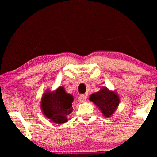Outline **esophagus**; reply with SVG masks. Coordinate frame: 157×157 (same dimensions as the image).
<instances>
[{
	"label": "esophagus",
	"instance_id": "34e87169",
	"mask_svg": "<svg viewBox=\"0 0 157 157\" xmlns=\"http://www.w3.org/2000/svg\"><path fill=\"white\" fill-rule=\"evenodd\" d=\"M86 98L87 96L84 95V94H81V95L78 96V101L81 103L85 102L86 100Z\"/></svg>",
	"mask_w": 157,
	"mask_h": 157
}]
</instances>
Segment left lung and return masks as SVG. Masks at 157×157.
<instances>
[{"label":"left lung","mask_w":157,"mask_h":157,"mask_svg":"<svg viewBox=\"0 0 157 157\" xmlns=\"http://www.w3.org/2000/svg\"><path fill=\"white\" fill-rule=\"evenodd\" d=\"M106 117H111L119 106V98L116 93L103 88L100 91L92 94L89 98Z\"/></svg>","instance_id":"1"}]
</instances>
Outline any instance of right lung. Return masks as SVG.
I'll return each mask as SVG.
<instances>
[{"label":"right lung","mask_w":157,"mask_h":157,"mask_svg":"<svg viewBox=\"0 0 157 157\" xmlns=\"http://www.w3.org/2000/svg\"><path fill=\"white\" fill-rule=\"evenodd\" d=\"M71 94H66L63 87H59L54 93L46 92L43 96L41 109L45 116L55 123L62 124L67 121V117L72 112Z\"/></svg>","instance_id":"1"}]
</instances>
